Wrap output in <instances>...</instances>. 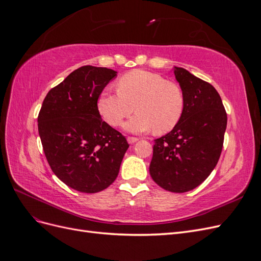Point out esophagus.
Segmentation results:
<instances>
[{"instance_id": "34e87169", "label": "esophagus", "mask_w": 261, "mask_h": 261, "mask_svg": "<svg viewBox=\"0 0 261 261\" xmlns=\"http://www.w3.org/2000/svg\"><path fill=\"white\" fill-rule=\"evenodd\" d=\"M127 141L129 144H135L136 141H138V138L137 137H132V136H129V137H127Z\"/></svg>"}]
</instances>
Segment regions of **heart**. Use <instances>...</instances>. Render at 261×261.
<instances>
[{
    "instance_id": "obj_1",
    "label": "heart",
    "mask_w": 261,
    "mask_h": 261,
    "mask_svg": "<svg viewBox=\"0 0 261 261\" xmlns=\"http://www.w3.org/2000/svg\"><path fill=\"white\" fill-rule=\"evenodd\" d=\"M117 91L105 90L98 98L101 116L111 125H122L136 110L137 113L125 124L130 133L152 130L171 132L179 123L185 110V96L180 87L160 74L143 69L132 70L117 81Z\"/></svg>"
}]
</instances>
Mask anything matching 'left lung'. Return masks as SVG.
<instances>
[{
	"instance_id": "left-lung-1",
	"label": "left lung",
	"mask_w": 261,
	"mask_h": 261,
	"mask_svg": "<svg viewBox=\"0 0 261 261\" xmlns=\"http://www.w3.org/2000/svg\"><path fill=\"white\" fill-rule=\"evenodd\" d=\"M185 96L179 123L154 140L149 172L165 191L185 193L199 186L216 168L222 151L227 116L215 87L174 66Z\"/></svg>"
}]
</instances>
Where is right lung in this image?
Segmentation results:
<instances>
[{
    "instance_id": "1",
    "label": "right lung",
    "mask_w": 261,
    "mask_h": 261,
    "mask_svg": "<svg viewBox=\"0 0 261 261\" xmlns=\"http://www.w3.org/2000/svg\"><path fill=\"white\" fill-rule=\"evenodd\" d=\"M117 72L82 66L52 88L38 115V130L53 173L78 192L103 191L117 177L127 140L102 121L98 98Z\"/></svg>"
}]
</instances>
